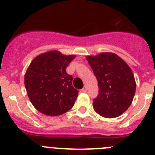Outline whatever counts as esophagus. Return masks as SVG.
<instances>
[{"label":"esophagus","mask_w":155,"mask_h":155,"mask_svg":"<svg viewBox=\"0 0 155 155\" xmlns=\"http://www.w3.org/2000/svg\"><path fill=\"white\" fill-rule=\"evenodd\" d=\"M86 91H87V89H86V86H84V87L82 89V92H83V93H86Z\"/></svg>","instance_id":"1"}]
</instances>
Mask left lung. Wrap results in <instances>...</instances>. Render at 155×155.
<instances>
[{"label":"left lung","instance_id":"obj_1","mask_svg":"<svg viewBox=\"0 0 155 155\" xmlns=\"http://www.w3.org/2000/svg\"><path fill=\"white\" fill-rule=\"evenodd\" d=\"M99 86L93 109L100 116L114 118L124 114L133 101L136 82L131 69L120 57L112 52L86 56Z\"/></svg>","mask_w":155,"mask_h":155}]
</instances>
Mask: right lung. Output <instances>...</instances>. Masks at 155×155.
I'll use <instances>...</instances> for the list:
<instances>
[{"label": "right lung", "mask_w": 155, "mask_h": 155, "mask_svg": "<svg viewBox=\"0 0 155 155\" xmlns=\"http://www.w3.org/2000/svg\"><path fill=\"white\" fill-rule=\"evenodd\" d=\"M76 58L57 50L40 54L31 61L25 75V86L31 103L45 115L58 116L69 110L78 97L72 76L66 68Z\"/></svg>", "instance_id": "1"}]
</instances>
